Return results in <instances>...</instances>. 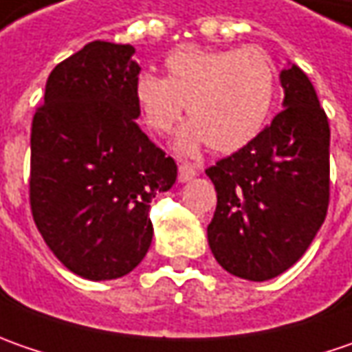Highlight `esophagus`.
I'll use <instances>...</instances> for the list:
<instances>
[{"mask_svg":"<svg viewBox=\"0 0 352 352\" xmlns=\"http://www.w3.org/2000/svg\"><path fill=\"white\" fill-rule=\"evenodd\" d=\"M196 166H192V164H188V162H182V164H180V168H178V182H188V180H192V178H196Z\"/></svg>","mask_w":352,"mask_h":352,"instance_id":"34e87169","label":"esophagus"}]
</instances>
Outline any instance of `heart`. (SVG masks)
Instances as JSON below:
<instances>
[{"instance_id":"heart-1","label":"heart","mask_w":352,"mask_h":352,"mask_svg":"<svg viewBox=\"0 0 352 352\" xmlns=\"http://www.w3.org/2000/svg\"><path fill=\"white\" fill-rule=\"evenodd\" d=\"M164 68L166 78H137L135 102L158 135L176 127L188 105L192 121L174 139L178 153L194 156L208 142L217 153H235L263 133L278 89L276 64L263 48H178Z\"/></svg>"}]
</instances>
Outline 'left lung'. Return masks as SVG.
<instances>
[{"label":"left lung","instance_id":"left-lung-1","mask_svg":"<svg viewBox=\"0 0 352 352\" xmlns=\"http://www.w3.org/2000/svg\"><path fill=\"white\" fill-rule=\"evenodd\" d=\"M282 111L263 133L206 170L217 192L208 225L215 261L229 274L264 282L296 264L329 206V121L309 78L280 72Z\"/></svg>","mask_w":352,"mask_h":352}]
</instances>
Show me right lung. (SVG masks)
Here are the masks:
<instances>
[{"instance_id": "add662e5", "label": "right lung", "mask_w": 352, "mask_h": 352, "mask_svg": "<svg viewBox=\"0 0 352 352\" xmlns=\"http://www.w3.org/2000/svg\"><path fill=\"white\" fill-rule=\"evenodd\" d=\"M135 48L88 43L48 76L31 129V210L70 272L116 280L153 241L151 201L178 166L137 125Z\"/></svg>"}]
</instances>
